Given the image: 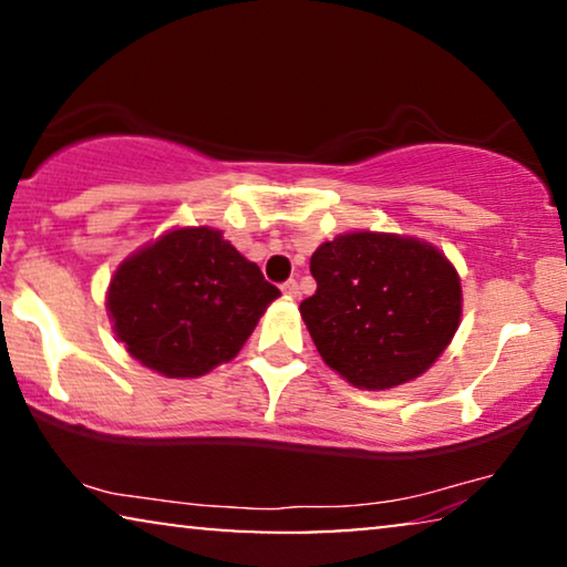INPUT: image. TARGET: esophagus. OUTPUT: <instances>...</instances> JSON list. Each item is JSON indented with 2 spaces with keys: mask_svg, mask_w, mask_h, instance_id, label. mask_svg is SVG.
Instances as JSON below:
<instances>
[{
  "mask_svg": "<svg viewBox=\"0 0 567 567\" xmlns=\"http://www.w3.org/2000/svg\"><path fill=\"white\" fill-rule=\"evenodd\" d=\"M281 289H284V297L286 299H299V284L297 281H286L284 286H281Z\"/></svg>",
  "mask_w": 567,
  "mask_h": 567,
  "instance_id": "obj_1",
  "label": "esophagus"
}]
</instances>
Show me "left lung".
Here are the masks:
<instances>
[{"mask_svg": "<svg viewBox=\"0 0 567 567\" xmlns=\"http://www.w3.org/2000/svg\"><path fill=\"white\" fill-rule=\"evenodd\" d=\"M309 270L317 291L301 320L322 361L359 390L413 382L460 330V274L417 237L346 231L317 247Z\"/></svg>", "mask_w": 567, "mask_h": 567, "instance_id": "8db88e82", "label": "left lung"}]
</instances>
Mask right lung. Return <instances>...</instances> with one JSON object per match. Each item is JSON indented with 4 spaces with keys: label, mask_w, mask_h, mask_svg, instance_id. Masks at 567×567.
<instances>
[{
    "label": "right lung",
    "mask_w": 567,
    "mask_h": 567,
    "mask_svg": "<svg viewBox=\"0 0 567 567\" xmlns=\"http://www.w3.org/2000/svg\"><path fill=\"white\" fill-rule=\"evenodd\" d=\"M281 297L214 227H175L115 268L105 307L115 338L142 367L196 379L243 351Z\"/></svg>",
    "instance_id": "add662e5"
}]
</instances>
